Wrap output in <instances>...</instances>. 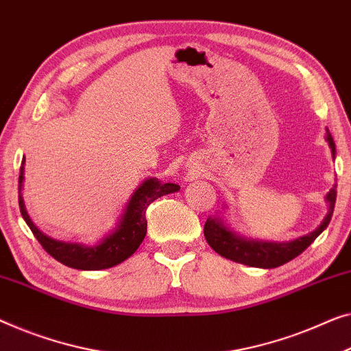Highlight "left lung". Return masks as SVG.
Segmentation results:
<instances>
[{
  "label": "left lung",
  "mask_w": 351,
  "mask_h": 351,
  "mask_svg": "<svg viewBox=\"0 0 351 351\" xmlns=\"http://www.w3.org/2000/svg\"><path fill=\"white\" fill-rule=\"evenodd\" d=\"M326 141L329 147H331L332 158L336 156V144H334L332 136L326 130ZM336 196H337V185L329 190L326 195V201L329 204V209L326 217L323 218L322 225L317 230L312 231L311 234H306L302 237L294 239L289 242H266V241H253V239L241 237L236 232L223 225L221 218L213 217L207 218L204 225V236L209 245L215 250L218 255L228 260L245 264V266L252 267H263V269H274L282 266L288 261H291L293 258L301 255L306 248L317 239L322 232L326 230L329 221H331L334 204H336Z\"/></svg>",
  "instance_id": "left-lung-1"
}]
</instances>
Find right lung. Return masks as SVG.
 Listing matches in <instances>:
<instances>
[{
  "label": "right lung",
  "instance_id": "1",
  "mask_svg": "<svg viewBox=\"0 0 351 351\" xmlns=\"http://www.w3.org/2000/svg\"><path fill=\"white\" fill-rule=\"evenodd\" d=\"M23 165L25 160L22 161V166H20L19 176V206L23 220L27 221L34 237L38 239V242L50 256L64 264V266L80 269V271H101V269H109L120 264L121 261L128 260L138 250L147 234V207L155 199H158V197L180 190L179 185L161 184L158 179L144 180L131 195L115 230L110 234L101 239V242L96 243V245H84V243L63 242L45 236L32 221L27 209H25V202L22 197V186L25 179Z\"/></svg>",
  "mask_w": 351,
  "mask_h": 351
}]
</instances>
